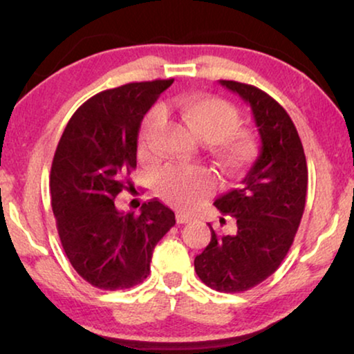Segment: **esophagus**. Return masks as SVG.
Segmentation results:
<instances>
[{
  "label": "esophagus",
  "mask_w": 354,
  "mask_h": 354,
  "mask_svg": "<svg viewBox=\"0 0 354 354\" xmlns=\"http://www.w3.org/2000/svg\"><path fill=\"white\" fill-rule=\"evenodd\" d=\"M193 217L190 214H185V212H177L176 216V221L177 224H187V222H190Z\"/></svg>",
  "instance_id": "esophagus-1"
}]
</instances>
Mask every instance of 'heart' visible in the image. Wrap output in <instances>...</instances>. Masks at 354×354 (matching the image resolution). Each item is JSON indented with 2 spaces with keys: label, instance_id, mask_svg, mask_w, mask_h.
I'll return each instance as SVG.
<instances>
[{
  "label": "heart",
  "instance_id": "1",
  "mask_svg": "<svg viewBox=\"0 0 354 354\" xmlns=\"http://www.w3.org/2000/svg\"><path fill=\"white\" fill-rule=\"evenodd\" d=\"M180 118L187 129L209 145L221 167L229 174H239L254 161L259 143L251 130L239 129L240 115L230 103L214 96L192 95L178 103ZM162 119V109L153 108L143 119L140 137L147 147ZM216 178L205 167H174L159 180V192L167 201L183 209H192L214 192Z\"/></svg>",
  "mask_w": 354,
  "mask_h": 354
}]
</instances>
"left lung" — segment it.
Listing matches in <instances>:
<instances>
[{
  "mask_svg": "<svg viewBox=\"0 0 354 354\" xmlns=\"http://www.w3.org/2000/svg\"><path fill=\"white\" fill-rule=\"evenodd\" d=\"M219 84L251 108L261 149L240 187L214 201L236 230L219 235L209 224L211 241L195 258V270L207 287L236 293L272 275L287 256L306 203L308 167L297 127L272 96L240 82Z\"/></svg>",
  "mask_w": 354,
  "mask_h": 354,
  "instance_id": "obj_1",
  "label": "left lung"
}]
</instances>
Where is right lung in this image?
<instances>
[{
  "instance_id": "obj_1",
  "label": "right lung",
  "mask_w": 354,
  "mask_h": 354,
  "mask_svg": "<svg viewBox=\"0 0 354 354\" xmlns=\"http://www.w3.org/2000/svg\"><path fill=\"white\" fill-rule=\"evenodd\" d=\"M174 79L133 82L85 101L57 143L50 190L57 234L72 268L101 290H124L148 277L154 246L176 224L161 201L122 212L114 198L137 167L138 130Z\"/></svg>"
}]
</instances>
